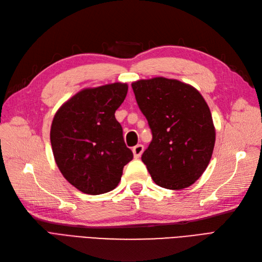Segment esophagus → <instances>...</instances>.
Here are the masks:
<instances>
[{"label":"esophagus","instance_id":"34e87169","mask_svg":"<svg viewBox=\"0 0 262 262\" xmlns=\"http://www.w3.org/2000/svg\"><path fill=\"white\" fill-rule=\"evenodd\" d=\"M143 150H144V146L142 145V144H138V145L134 146V147L132 148V152H133L134 158H139V157L142 155V153H143Z\"/></svg>","mask_w":262,"mask_h":262}]
</instances>
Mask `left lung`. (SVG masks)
<instances>
[{
	"label": "left lung",
	"mask_w": 262,
	"mask_h": 262,
	"mask_svg": "<svg viewBox=\"0 0 262 262\" xmlns=\"http://www.w3.org/2000/svg\"><path fill=\"white\" fill-rule=\"evenodd\" d=\"M132 90L152 132L141 157L152 179L166 189L191 186L207 169L215 143L207 102L192 86L165 77L138 81Z\"/></svg>",
	"instance_id": "1"
}]
</instances>
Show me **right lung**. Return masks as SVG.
<instances>
[{
  "instance_id": "1",
  "label": "right lung",
  "mask_w": 262,
  "mask_h": 262,
  "mask_svg": "<svg viewBox=\"0 0 262 262\" xmlns=\"http://www.w3.org/2000/svg\"><path fill=\"white\" fill-rule=\"evenodd\" d=\"M128 85L114 83L83 90L55 114L50 140L55 163L80 191L101 194L114 190L124 165L133 158L115 117Z\"/></svg>"
}]
</instances>
